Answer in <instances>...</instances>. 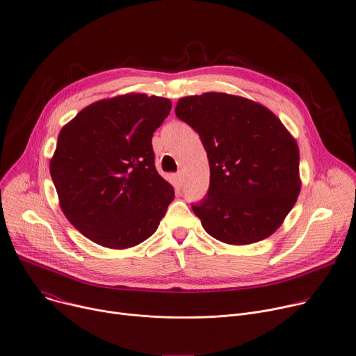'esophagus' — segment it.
<instances>
[{"label": "esophagus", "instance_id": "34e87169", "mask_svg": "<svg viewBox=\"0 0 356 356\" xmlns=\"http://www.w3.org/2000/svg\"><path fill=\"white\" fill-rule=\"evenodd\" d=\"M175 179H176V183H177V186H179V187H181V186H183V181H184V176H183V173H181V172L176 173Z\"/></svg>", "mask_w": 356, "mask_h": 356}]
</instances>
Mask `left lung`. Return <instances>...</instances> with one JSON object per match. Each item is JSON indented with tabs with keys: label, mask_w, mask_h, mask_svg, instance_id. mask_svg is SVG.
Listing matches in <instances>:
<instances>
[{
	"label": "left lung",
	"mask_w": 356,
	"mask_h": 356,
	"mask_svg": "<svg viewBox=\"0 0 356 356\" xmlns=\"http://www.w3.org/2000/svg\"><path fill=\"white\" fill-rule=\"evenodd\" d=\"M176 116L207 152V196L191 209L214 238L245 245L270 237L301 190L300 149L281 120L243 96L207 92L179 99Z\"/></svg>",
	"instance_id": "obj_1"
}]
</instances>
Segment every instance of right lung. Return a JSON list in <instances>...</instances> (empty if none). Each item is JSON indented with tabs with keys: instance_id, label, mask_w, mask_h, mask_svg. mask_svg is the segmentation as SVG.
I'll return each mask as SVG.
<instances>
[{
	"instance_id": "right-lung-1",
	"label": "right lung",
	"mask_w": 356,
	"mask_h": 356,
	"mask_svg": "<svg viewBox=\"0 0 356 356\" xmlns=\"http://www.w3.org/2000/svg\"><path fill=\"white\" fill-rule=\"evenodd\" d=\"M170 109L168 98L126 93L60 129L51 177L60 210L93 243L131 248L157 230L175 190L156 170L152 136Z\"/></svg>"
}]
</instances>
